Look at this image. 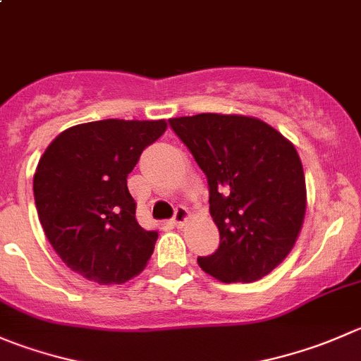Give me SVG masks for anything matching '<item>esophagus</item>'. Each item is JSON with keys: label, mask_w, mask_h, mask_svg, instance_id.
<instances>
[{"label": "esophagus", "mask_w": 361, "mask_h": 361, "mask_svg": "<svg viewBox=\"0 0 361 361\" xmlns=\"http://www.w3.org/2000/svg\"><path fill=\"white\" fill-rule=\"evenodd\" d=\"M190 219V213H188L187 208H183V206H178L176 208V213H174L173 216V224L176 227H183L185 222Z\"/></svg>", "instance_id": "obj_1"}]
</instances>
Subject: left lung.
Returning a JSON list of instances; mask_svg holds the SVG:
<instances>
[{
	"mask_svg": "<svg viewBox=\"0 0 361 361\" xmlns=\"http://www.w3.org/2000/svg\"><path fill=\"white\" fill-rule=\"evenodd\" d=\"M208 178L209 213L219 227L215 254L197 257L216 281L254 282L295 247L307 209L302 160L271 125L241 114L171 118Z\"/></svg>",
	"mask_w": 361,
	"mask_h": 361,
	"instance_id": "obj_1",
	"label": "left lung"
}]
</instances>
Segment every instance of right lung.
<instances>
[{
	"label": "right lung",
	"mask_w": 361,
	"mask_h": 361,
	"mask_svg": "<svg viewBox=\"0 0 361 361\" xmlns=\"http://www.w3.org/2000/svg\"><path fill=\"white\" fill-rule=\"evenodd\" d=\"M166 120H102L63 130L40 157L35 204L49 243L72 271L123 284L148 264L159 238L135 220L127 176Z\"/></svg>",
	"instance_id": "right-lung-1"
}]
</instances>
